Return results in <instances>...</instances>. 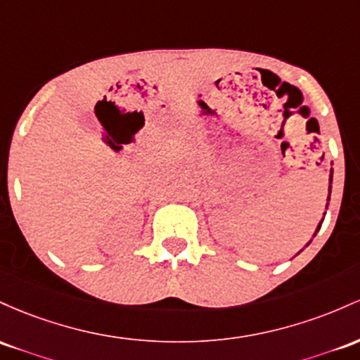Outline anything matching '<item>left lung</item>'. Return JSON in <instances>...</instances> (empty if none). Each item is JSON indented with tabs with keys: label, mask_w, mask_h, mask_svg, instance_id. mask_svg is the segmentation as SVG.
Here are the masks:
<instances>
[{
	"label": "left lung",
	"mask_w": 360,
	"mask_h": 360,
	"mask_svg": "<svg viewBox=\"0 0 360 360\" xmlns=\"http://www.w3.org/2000/svg\"><path fill=\"white\" fill-rule=\"evenodd\" d=\"M328 180H330V185H328V197H326V200H330V193H332V180H333V169H330V179H328ZM326 209H328V202H326ZM325 214H326V212H323V219H325ZM323 219L320 221V224H318V228H316V231H314V234H313V238H314V236H316V233H318V231H320V228H321V223H323ZM309 243H311V240L308 241V243H306V246H308ZM301 252H302V250H301ZM301 252H300V253H301ZM300 253H297V255H300Z\"/></svg>",
	"instance_id": "8db88e82"
}]
</instances>
